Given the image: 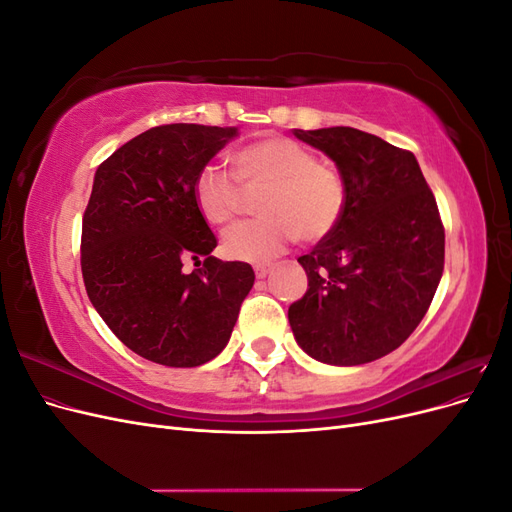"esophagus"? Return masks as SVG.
I'll use <instances>...</instances> for the list:
<instances>
[{"label":"esophagus","mask_w":512,"mask_h":512,"mask_svg":"<svg viewBox=\"0 0 512 512\" xmlns=\"http://www.w3.org/2000/svg\"><path fill=\"white\" fill-rule=\"evenodd\" d=\"M271 265H258L256 269H254V273H256V277H258V280H262V277H267L269 273H271Z\"/></svg>","instance_id":"obj_1"}]
</instances>
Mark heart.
<instances>
[{
    "label": "heart",
    "instance_id": "heart-1",
    "mask_svg": "<svg viewBox=\"0 0 512 512\" xmlns=\"http://www.w3.org/2000/svg\"><path fill=\"white\" fill-rule=\"evenodd\" d=\"M232 173L205 166L194 179L198 213L213 224L226 226L237 218L245 192L258 196V220L228 230L222 252L230 260L262 265L280 256L301 239L307 243L329 237L346 209V183L316 153L288 136L269 134L232 151Z\"/></svg>",
    "mask_w": 512,
    "mask_h": 512
}]
</instances>
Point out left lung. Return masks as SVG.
Masks as SVG:
<instances>
[{"label": "left lung", "instance_id": "8db88e82", "mask_svg": "<svg viewBox=\"0 0 512 512\" xmlns=\"http://www.w3.org/2000/svg\"><path fill=\"white\" fill-rule=\"evenodd\" d=\"M335 162L346 209L329 237L299 258L307 292L288 307L312 359L352 367L406 342L444 271V226L414 153L354 128L294 130Z\"/></svg>", "mask_w": 512, "mask_h": 512}]
</instances>
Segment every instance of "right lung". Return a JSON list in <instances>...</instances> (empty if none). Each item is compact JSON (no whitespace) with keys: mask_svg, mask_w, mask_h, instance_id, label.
<instances>
[{"mask_svg":"<svg viewBox=\"0 0 512 512\" xmlns=\"http://www.w3.org/2000/svg\"><path fill=\"white\" fill-rule=\"evenodd\" d=\"M237 128L168 123L121 145L94 177L83 215L87 297L123 344L166 367L218 356L254 286L247 262L215 258V235L194 203L200 168ZM194 259L201 269L185 274Z\"/></svg>","mask_w":512,"mask_h":512,"instance_id":"add662e5","label":"right lung"}]
</instances>
